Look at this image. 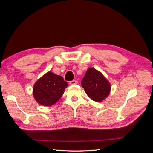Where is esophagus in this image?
<instances>
[{
  "label": "esophagus",
  "instance_id": "obj_1",
  "mask_svg": "<svg viewBox=\"0 0 153 153\" xmlns=\"http://www.w3.org/2000/svg\"><path fill=\"white\" fill-rule=\"evenodd\" d=\"M69 84H70V85H76L78 84V82L76 80H73V81H71Z\"/></svg>",
  "mask_w": 153,
  "mask_h": 153
}]
</instances>
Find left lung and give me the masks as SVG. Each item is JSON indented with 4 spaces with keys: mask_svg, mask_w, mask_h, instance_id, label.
Masks as SVG:
<instances>
[{
    "mask_svg": "<svg viewBox=\"0 0 153 153\" xmlns=\"http://www.w3.org/2000/svg\"><path fill=\"white\" fill-rule=\"evenodd\" d=\"M81 84L87 96L96 102H101L110 93V82L102 73L94 68L87 69Z\"/></svg>",
    "mask_w": 153,
    "mask_h": 153,
    "instance_id": "8db88e82",
    "label": "left lung"
}]
</instances>
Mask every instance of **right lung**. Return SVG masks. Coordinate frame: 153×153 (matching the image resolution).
Wrapping results in <instances>:
<instances>
[{
	"label": "right lung",
	"instance_id": "obj_1",
	"mask_svg": "<svg viewBox=\"0 0 153 153\" xmlns=\"http://www.w3.org/2000/svg\"><path fill=\"white\" fill-rule=\"evenodd\" d=\"M68 83L63 78L51 71L45 73L33 86V96L39 105L50 106L61 98Z\"/></svg>",
	"mask_w": 153,
	"mask_h": 153
}]
</instances>
